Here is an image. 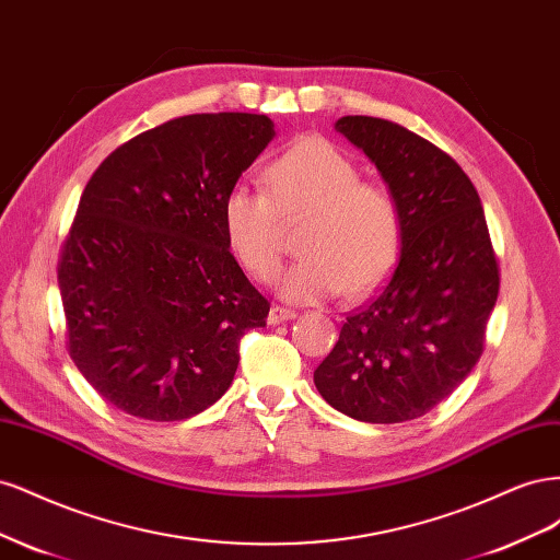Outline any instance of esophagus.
<instances>
[{"label": "esophagus", "instance_id": "34e87169", "mask_svg": "<svg viewBox=\"0 0 560 560\" xmlns=\"http://www.w3.org/2000/svg\"><path fill=\"white\" fill-rule=\"evenodd\" d=\"M294 317H296L294 311L282 308V306H273L268 311V325L276 327V325H282V322H287V319H294Z\"/></svg>", "mask_w": 560, "mask_h": 560}]
</instances>
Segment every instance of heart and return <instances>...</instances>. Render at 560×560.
<instances>
[{
    "label": "heart",
    "instance_id": "1",
    "mask_svg": "<svg viewBox=\"0 0 560 560\" xmlns=\"http://www.w3.org/2000/svg\"><path fill=\"white\" fill-rule=\"evenodd\" d=\"M266 184L270 194L235 184L222 206L229 247L254 278L278 273L282 219H306L296 238L301 259L278 280L282 299L362 296L387 278L401 247V210L385 186L360 182V167L341 149L301 140L268 165Z\"/></svg>",
    "mask_w": 560,
    "mask_h": 560
}]
</instances>
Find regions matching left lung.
<instances>
[{
  "instance_id": "left-lung-1",
  "label": "left lung",
  "mask_w": 560,
  "mask_h": 560,
  "mask_svg": "<svg viewBox=\"0 0 560 560\" xmlns=\"http://www.w3.org/2000/svg\"><path fill=\"white\" fill-rule=\"evenodd\" d=\"M336 132L376 165L401 210L393 278L346 317L317 393L362 422L425 416L483 352L500 273L481 200L469 177L420 135L374 116H341Z\"/></svg>"
}]
</instances>
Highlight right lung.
<instances>
[{
    "label": "right lung",
    "mask_w": 560,
    "mask_h": 560,
    "mask_svg": "<svg viewBox=\"0 0 560 560\" xmlns=\"http://www.w3.org/2000/svg\"><path fill=\"white\" fill-rule=\"evenodd\" d=\"M276 138L266 114H191L109 154L58 266L70 358L135 418L206 411L233 383L268 301L229 252L226 194Z\"/></svg>",
    "instance_id": "1"
}]
</instances>
